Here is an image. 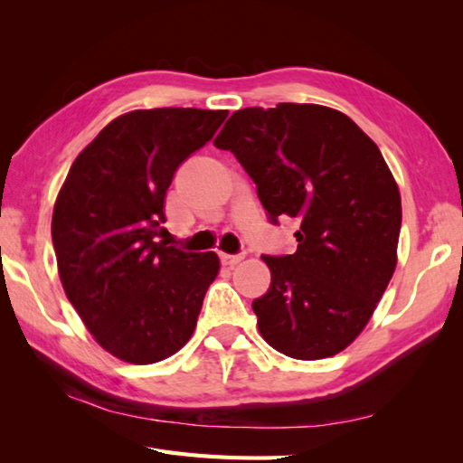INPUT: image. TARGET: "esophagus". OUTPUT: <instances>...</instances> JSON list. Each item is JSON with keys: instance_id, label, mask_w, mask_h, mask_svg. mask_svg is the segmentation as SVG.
Listing matches in <instances>:
<instances>
[{"instance_id": "1", "label": "esophagus", "mask_w": 463, "mask_h": 463, "mask_svg": "<svg viewBox=\"0 0 463 463\" xmlns=\"http://www.w3.org/2000/svg\"><path fill=\"white\" fill-rule=\"evenodd\" d=\"M242 259H244V254H226V252L221 254V262L224 264V267H234V264H239Z\"/></svg>"}]
</instances>
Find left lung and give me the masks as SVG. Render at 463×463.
<instances>
[{"label":"left lung","mask_w":463,"mask_h":463,"mask_svg":"<svg viewBox=\"0 0 463 463\" xmlns=\"http://www.w3.org/2000/svg\"><path fill=\"white\" fill-rule=\"evenodd\" d=\"M257 184L269 221L297 219V252L270 257L267 294L252 300L274 350L320 360L366 326L396 269L398 184L370 137L322 105L232 113L214 139Z\"/></svg>","instance_id":"8db88e82"}]
</instances>
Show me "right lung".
Here are the masks:
<instances>
[{
  "label": "right lung",
  "mask_w": 463,
  "mask_h": 463,
  "mask_svg": "<svg viewBox=\"0 0 463 463\" xmlns=\"http://www.w3.org/2000/svg\"><path fill=\"white\" fill-rule=\"evenodd\" d=\"M226 115L163 107L117 117L59 191L52 237L65 294L95 340L125 362L165 360L193 336L219 257L155 239L176 169Z\"/></svg>",
  "instance_id": "add662e5"
}]
</instances>
